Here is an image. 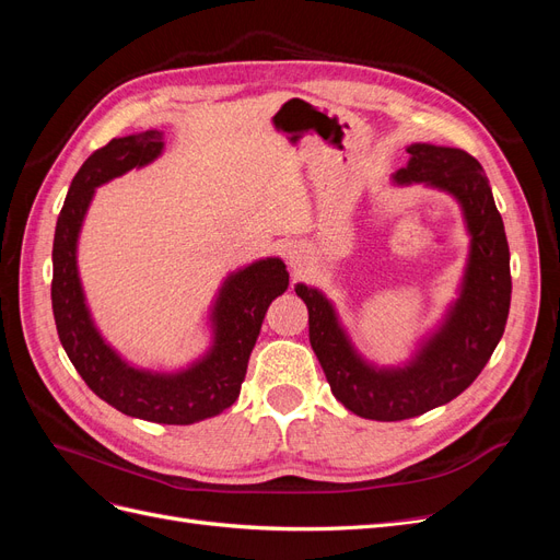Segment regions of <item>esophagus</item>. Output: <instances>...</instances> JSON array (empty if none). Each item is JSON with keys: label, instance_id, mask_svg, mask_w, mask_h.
I'll use <instances>...</instances> for the list:
<instances>
[{"label": "esophagus", "instance_id": "1", "mask_svg": "<svg viewBox=\"0 0 560 560\" xmlns=\"http://www.w3.org/2000/svg\"><path fill=\"white\" fill-rule=\"evenodd\" d=\"M287 259H290V264H294V266H299L301 261H303V249L301 247H290L287 249Z\"/></svg>", "mask_w": 560, "mask_h": 560}]
</instances>
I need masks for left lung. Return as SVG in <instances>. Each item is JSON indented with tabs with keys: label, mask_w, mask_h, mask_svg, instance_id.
I'll list each match as a JSON object with an SVG mask.
<instances>
[{
	"label": "left lung",
	"mask_w": 560,
	"mask_h": 560,
	"mask_svg": "<svg viewBox=\"0 0 560 560\" xmlns=\"http://www.w3.org/2000/svg\"><path fill=\"white\" fill-rule=\"evenodd\" d=\"M395 184H425L455 198L469 233V254L457 299L439 327L420 338L409 362L378 366L364 360L317 287L294 292L308 306L311 346L334 397L369 420H406L448 404L474 383L504 334L512 301L510 245L481 163L467 151L416 142Z\"/></svg>",
	"instance_id": "8db88e82"
}]
</instances>
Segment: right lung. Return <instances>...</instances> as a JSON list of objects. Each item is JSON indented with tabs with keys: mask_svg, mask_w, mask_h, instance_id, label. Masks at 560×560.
I'll list each match as a JSON object with an SVG mask.
<instances>
[{
	"mask_svg": "<svg viewBox=\"0 0 560 560\" xmlns=\"http://www.w3.org/2000/svg\"><path fill=\"white\" fill-rule=\"evenodd\" d=\"M163 147L161 130H144L114 138L83 161L56 224L50 301L67 358L100 399L132 418L191 425L219 416L238 399L264 315L270 301L287 290L290 273L278 257L252 261L229 273L208 317L212 343L189 366L154 371L124 360L95 327L83 294L77 266L79 233L97 186L156 161Z\"/></svg>",
	"mask_w": 560,
	"mask_h": 560,
	"instance_id": "right-lung-1",
	"label": "right lung"
}]
</instances>
